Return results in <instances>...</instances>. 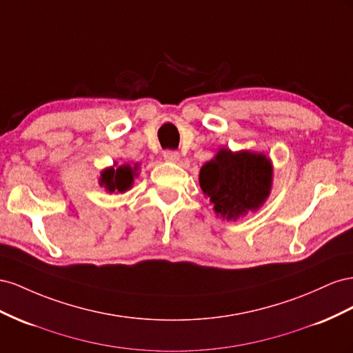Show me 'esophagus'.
<instances>
[{
	"label": "esophagus",
	"instance_id": "obj_1",
	"mask_svg": "<svg viewBox=\"0 0 353 353\" xmlns=\"http://www.w3.org/2000/svg\"><path fill=\"white\" fill-rule=\"evenodd\" d=\"M180 158L179 152H176V150H165L164 152V159L168 161V163H177Z\"/></svg>",
	"mask_w": 353,
	"mask_h": 353
}]
</instances>
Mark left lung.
<instances>
[{
	"instance_id": "1",
	"label": "left lung",
	"mask_w": 353,
	"mask_h": 353,
	"mask_svg": "<svg viewBox=\"0 0 353 353\" xmlns=\"http://www.w3.org/2000/svg\"><path fill=\"white\" fill-rule=\"evenodd\" d=\"M270 159L265 154L221 148L201 167L199 186L213 203L216 214L236 220L265 204L272 188Z\"/></svg>"
}]
</instances>
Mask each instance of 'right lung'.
<instances>
[{
    "label": "right lung",
    "instance_id": "1",
    "mask_svg": "<svg viewBox=\"0 0 353 353\" xmlns=\"http://www.w3.org/2000/svg\"><path fill=\"white\" fill-rule=\"evenodd\" d=\"M137 164L134 167L124 164V165H118L115 164L114 167H108L105 168L102 173H100V186H103L109 194L114 192H125L130 188L133 186V180L136 177V171H137Z\"/></svg>",
    "mask_w": 353,
    "mask_h": 353
}]
</instances>
